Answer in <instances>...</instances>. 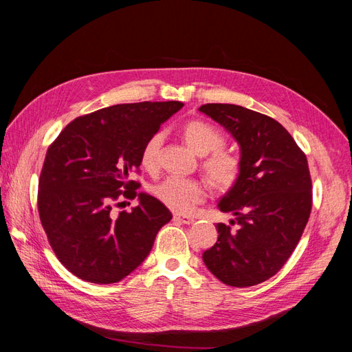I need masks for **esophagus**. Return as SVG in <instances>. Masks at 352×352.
Wrapping results in <instances>:
<instances>
[{
  "instance_id": "34e87169",
  "label": "esophagus",
  "mask_w": 352,
  "mask_h": 352,
  "mask_svg": "<svg viewBox=\"0 0 352 352\" xmlns=\"http://www.w3.org/2000/svg\"><path fill=\"white\" fill-rule=\"evenodd\" d=\"M173 220L176 223H182V225H192L194 219L192 217H188V216H180V214H175Z\"/></svg>"
}]
</instances>
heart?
Listing matches in <instances>:
<instances>
[{
  "label": "heart",
  "mask_w": 352,
  "mask_h": 352,
  "mask_svg": "<svg viewBox=\"0 0 352 352\" xmlns=\"http://www.w3.org/2000/svg\"><path fill=\"white\" fill-rule=\"evenodd\" d=\"M182 135L185 142L198 155H206L201 166L212 188L226 192L236 185L242 173V163L236 154L223 148L226 138L216 126L194 119L182 126ZM162 144L163 133L155 132L148 136L141 148L140 162L148 172H154L158 167ZM151 192L162 204L176 212L190 211L206 197V189L201 182L182 177H166L151 188Z\"/></svg>",
  "instance_id": "heart-1"
}]
</instances>
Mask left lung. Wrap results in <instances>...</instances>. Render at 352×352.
<instances>
[{
    "instance_id": "1",
    "label": "left lung",
    "mask_w": 352,
    "mask_h": 352,
    "mask_svg": "<svg viewBox=\"0 0 352 352\" xmlns=\"http://www.w3.org/2000/svg\"><path fill=\"white\" fill-rule=\"evenodd\" d=\"M210 116L241 146V177L219 202L232 212L217 223L219 239L202 254L207 269L229 286L258 285L291 257L310 219L311 176L307 157L272 117L233 104H206ZM233 224L236 230H232Z\"/></svg>"
}]
</instances>
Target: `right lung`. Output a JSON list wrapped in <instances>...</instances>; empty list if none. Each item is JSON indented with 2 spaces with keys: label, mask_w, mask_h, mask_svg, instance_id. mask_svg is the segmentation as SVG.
<instances>
[{
  "label": "right lung",
  "mask_w": 352,
  "mask_h": 352,
  "mask_svg": "<svg viewBox=\"0 0 352 352\" xmlns=\"http://www.w3.org/2000/svg\"><path fill=\"white\" fill-rule=\"evenodd\" d=\"M184 107L179 101L117 104L76 117L48 146L38 184V211L52 251L79 279H124L150 254L172 212L138 194L140 154L148 136ZM140 197L132 212L122 199Z\"/></svg>",
  "instance_id": "1"
}]
</instances>
